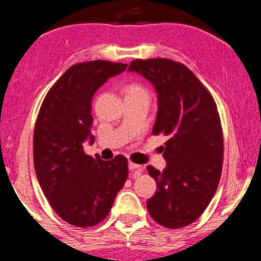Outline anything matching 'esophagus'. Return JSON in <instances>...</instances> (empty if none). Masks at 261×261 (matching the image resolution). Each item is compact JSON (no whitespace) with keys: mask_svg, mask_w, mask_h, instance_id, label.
I'll use <instances>...</instances> for the list:
<instances>
[{"mask_svg":"<svg viewBox=\"0 0 261 261\" xmlns=\"http://www.w3.org/2000/svg\"><path fill=\"white\" fill-rule=\"evenodd\" d=\"M128 169L135 170L138 174H141V172H143V167L139 164H135V163H133V162H128Z\"/></svg>","mask_w":261,"mask_h":261,"instance_id":"34e87169","label":"esophagus"}]
</instances>
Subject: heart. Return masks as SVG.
Masks as SVG:
<instances>
[{
	"instance_id": "b5f03b06",
	"label": "heart",
	"mask_w": 261,
	"mask_h": 261,
	"mask_svg": "<svg viewBox=\"0 0 261 261\" xmlns=\"http://www.w3.org/2000/svg\"><path fill=\"white\" fill-rule=\"evenodd\" d=\"M126 96H147V91L143 84L133 82L126 88Z\"/></svg>"
}]
</instances>
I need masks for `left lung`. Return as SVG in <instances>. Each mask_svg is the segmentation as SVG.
Returning a JSON list of instances; mask_svg holds the SVG:
<instances>
[{
    "label": "left lung",
    "instance_id": "8db88e82",
    "mask_svg": "<svg viewBox=\"0 0 261 261\" xmlns=\"http://www.w3.org/2000/svg\"><path fill=\"white\" fill-rule=\"evenodd\" d=\"M135 70L158 93L154 135H164L167 168L149 165L158 191L146 207L155 222L167 228L193 223L207 208L220 183L223 135L217 105L188 67L165 58L135 59Z\"/></svg>",
    "mask_w": 261,
    "mask_h": 261
}]
</instances>
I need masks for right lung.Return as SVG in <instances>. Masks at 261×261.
<instances>
[{
	"mask_svg": "<svg viewBox=\"0 0 261 261\" xmlns=\"http://www.w3.org/2000/svg\"><path fill=\"white\" fill-rule=\"evenodd\" d=\"M126 67L107 60L77 63L55 82L39 110L33 141L36 177L55 213L77 227L103 221L127 179L123 155L106 162L83 150L93 122L92 97Z\"/></svg>",
	"mask_w": 261,
	"mask_h": 261,
	"instance_id": "obj_1",
	"label": "right lung"
}]
</instances>
